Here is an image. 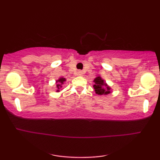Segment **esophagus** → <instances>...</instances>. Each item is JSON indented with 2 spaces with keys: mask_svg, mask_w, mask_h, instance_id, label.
<instances>
[{
  "mask_svg": "<svg viewBox=\"0 0 160 160\" xmlns=\"http://www.w3.org/2000/svg\"><path fill=\"white\" fill-rule=\"evenodd\" d=\"M76 76H82L83 75V72L82 71H78L77 72H76Z\"/></svg>",
  "mask_w": 160,
  "mask_h": 160,
  "instance_id": "1",
  "label": "esophagus"
}]
</instances>
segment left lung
I'll list each match as a JSON object with an SVG mask.
<instances>
[{
	"mask_svg": "<svg viewBox=\"0 0 160 160\" xmlns=\"http://www.w3.org/2000/svg\"><path fill=\"white\" fill-rule=\"evenodd\" d=\"M94 83L95 84L93 85L94 89L96 94L99 95H107L108 94L111 93V88L109 87L106 81L102 79L101 76H98L94 79Z\"/></svg>",
	"mask_w": 160,
	"mask_h": 160,
	"instance_id": "8db88e82",
	"label": "left lung"
}]
</instances>
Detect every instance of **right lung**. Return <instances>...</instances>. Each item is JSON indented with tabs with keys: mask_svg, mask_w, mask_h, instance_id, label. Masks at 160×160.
<instances>
[{
	"mask_svg": "<svg viewBox=\"0 0 160 160\" xmlns=\"http://www.w3.org/2000/svg\"><path fill=\"white\" fill-rule=\"evenodd\" d=\"M66 82V78H63V77H60L58 80H56V87H57V92H60V90H62V84H64V83Z\"/></svg>",
	"mask_w": 160,
	"mask_h": 160,
	"instance_id": "add662e5",
	"label": "right lung"
}]
</instances>
